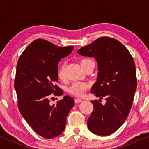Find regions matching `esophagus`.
Listing matches in <instances>:
<instances>
[{"label":"esophagus","mask_w":149,"mask_h":149,"mask_svg":"<svg viewBox=\"0 0 149 149\" xmlns=\"http://www.w3.org/2000/svg\"><path fill=\"white\" fill-rule=\"evenodd\" d=\"M82 102V100L80 99H75V103H79V102Z\"/></svg>","instance_id":"34e87169"}]
</instances>
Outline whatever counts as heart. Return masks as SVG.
Wrapping results in <instances>:
<instances>
[{
  "label": "heart",
  "mask_w": 149,
  "mask_h": 149,
  "mask_svg": "<svg viewBox=\"0 0 149 149\" xmlns=\"http://www.w3.org/2000/svg\"><path fill=\"white\" fill-rule=\"evenodd\" d=\"M89 62H91V60L87 58H84L81 60L79 63L83 68V69H84L85 65ZM57 75L60 81H64L65 79L64 64H62L59 65L58 69L57 71ZM88 88H89V85L86 84V83L76 81L70 85L68 91L73 95L77 96V97H81V96L84 95L85 92L87 90Z\"/></svg>",
  "instance_id": "heart-1"
}]
</instances>
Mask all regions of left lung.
<instances>
[{
	"instance_id": "1",
	"label": "left lung",
	"mask_w": 149,
	"mask_h": 149,
	"mask_svg": "<svg viewBox=\"0 0 149 149\" xmlns=\"http://www.w3.org/2000/svg\"><path fill=\"white\" fill-rule=\"evenodd\" d=\"M77 52L97 60L99 73L91 92L106 99L104 105L91 100L88 128L99 135L112 134L125 122L133 104L137 86L134 60L124 45L109 37H100Z\"/></svg>"
}]
</instances>
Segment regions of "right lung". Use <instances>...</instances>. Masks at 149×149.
I'll list each match as a JSON object with an SVG mask.
<instances>
[{"instance_id":"right-lung-1","label":"right lung","mask_w":149,"mask_h":149,"mask_svg":"<svg viewBox=\"0 0 149 149\" xmlns=\"http://www.w3.org/2000/svg\"><path fill=\"white\" fill-rule=\"evenodd\" d=\"M73 49L72 46L58 47L39 39L27 46L17 61L14 81L17 107L32 129L44 138L61 134L67 116L74 105V100L70 96H65L56 105L49 104L50 95L63 94L56 85L58 65Z\"/></svg>"}]
</instances>
